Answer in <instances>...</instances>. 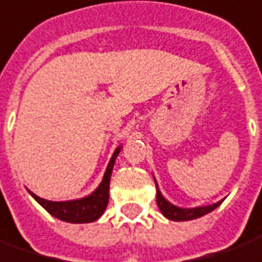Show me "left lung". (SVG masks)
Masks as SVG:
<instances>
[{"label":"left lung","mask_w":262,"mask_h":262,"mask_svg":"<svg viewBox=\"0 0 262 262\" xmlns=\"http://www.w3.org/2000/svg\"><path fill=\"white\" fill-rule=\"evenodd\" d=\"M155 181V178H154ZM155 185H157V203L159 210L162 211L166 219H169L172 222H187V220H194V219H199L202 216H206L207 213H210L214 209H217L219 206L222 205L223 200L217 202V203H213V205L207 206H198V207H179V206L170 203L169 200H166L164 198V194L161 193L159 187H158V183L155 181Z\"/></svg>","instance_id":"1"}]
</instances>
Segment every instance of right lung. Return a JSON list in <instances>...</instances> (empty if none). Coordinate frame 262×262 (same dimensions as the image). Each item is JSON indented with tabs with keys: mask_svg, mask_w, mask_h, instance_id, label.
Returning <instances> with one entry per match:
<instances>
[{
	"mask_svg": "<svg viewBox=\"0 0 262 262\" xmlns=\"http://www.w3.org/2000/svg\"><path fill=\"white\" fill-rule=\"evenodd\" d=\"M121 149L122 145L117 146L114 154L111 155L110 162L105 168L103 181L100 182V185L93 190L92 193L87 194L84 198L73 200H62V202H52V200L39 198L31 190H28V192L48 213H51L52 216L62 220V222H68V223H93L97 219H100V216L104 213L105 207L108 205V189H110L111 172H113L116 159Z\"/></svg>",
	"mask_w": 262,
	"mask_h": 262,
	"instance_id": "add662e5",
	"label": "right lung"
}]
</instances>
